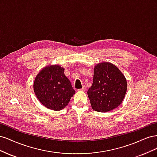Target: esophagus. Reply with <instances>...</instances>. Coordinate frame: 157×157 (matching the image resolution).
Returning <instances> with one entry per match:
<instances>
[{
    "mask_svg": "<svg viewBox=\"0 0 157 157\" xmlns=\"http://www.w3.org/2000/svg\"><path fill=\"white\" fill-rule=\"evenodd\" d=\"M85 90H86V87H85V86H82V88L78 89V91H85Z\"/></svg>",
    "mask_w": 157,
    "mask_h": 157,
    "instance_id": "1",
    "label": "esophagus"
}]
</instances>
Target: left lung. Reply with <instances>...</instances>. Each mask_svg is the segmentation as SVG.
Returning a JSON list of instances; mask_svg holds the SVG:
<instances>
[{"label":"left lung","mask_w":157,"mask_h":157,"mask_svg":"<svg viewBox=\"0 0 157 157\" xmlns=\"http://www.w3.org/2000/svg\"><path fill=\"white\" fill-rule=\"evenodd\" d=\"M126 89V80L121 71L113 64L104 62L95 67L93 83L87 93L94 110L104 113L120 105Z\"/></svg>","instance_id":"left-lung-1"}]
</instances>
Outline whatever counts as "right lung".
Listing matches in <instances>:
<instances>
[{
	"instance_id": "obj_1",
	"label": "right lung",
	"mask_w": 157,
	"mask_h": 157,
	"mask_svg": "<svg viewBox=\"0 0 157 157\" xmlns=\"http://www.w3.org/2000/svg\"><path fill=\"white\" fill-rule=\"evenodd\" d=\"M33 88L42 105L54 111L63 109L75 93L64 75V69L59 65L48 66L41 70L35 78Z\"/></svg>"
}]
</instances>
